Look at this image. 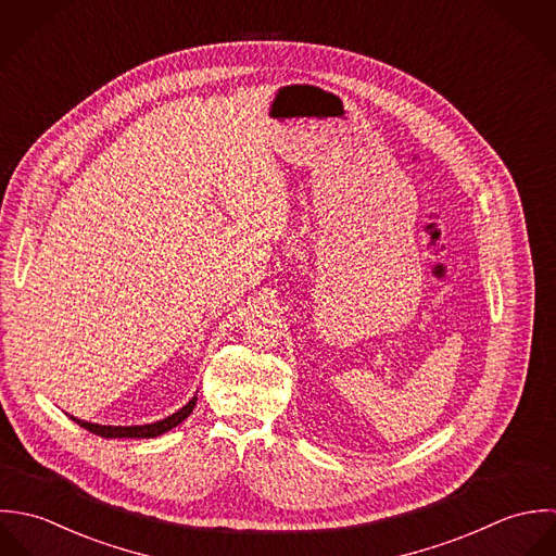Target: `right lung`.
<instances>
[{
  "mask_svg": "<svg viewBox=\"0 0 556 556\" xmlns=\"http://www.w3.org/2000/svg\"><path fill=\"white\" fill-rule=\"evenodd\" d=\"M198 404V397L193 395L189 400L187 406H182L178 413L169 415L167 419L163 421H156V424H146V426H99V424H90V421H81L77 417H71L77 426H81L84 430L97 434V437H103V439H154V437H161L165 432H169L172 428H176L178 424H182L195 408Z\"/></svg>",
  "mask_w": 556,
  "mask_h": 556,
  "instance_id": "right-lung-1",
  "label": "right lung"
}]
</instances>
